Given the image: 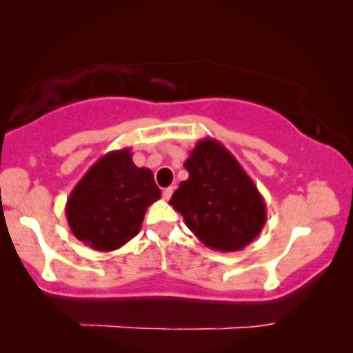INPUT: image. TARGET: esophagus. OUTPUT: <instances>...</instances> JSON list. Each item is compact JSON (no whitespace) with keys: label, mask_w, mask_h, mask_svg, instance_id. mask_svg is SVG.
Returning <instances> with one entry per match:
<instances>
[{"label":"esophagus","mask_w":353,"mask_h":353,"mask_svg":"<svg viewBox=\"0 0 353 353\" xmlns=\"http://www.w3.org/2000/svg\"><path fill=\"white\" fill-rule=\"evenodd\" d=\"M173 191H175V188H173V186H170V188H165V190H163V192H162L163 199H165V201L170 199L172 194H173Z\"/></svg>","instance_id":"esophagus-1"}]
</instances>
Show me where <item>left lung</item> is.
Segmentation results:
<instances>
[{
  "label": "left lung",
  "mask_w": 353,
  "mask_h": 353,
  "mask_svg": "<svg viewBox=\"0 0 353 353\" xmlns=\"http://www.w3.org/2000/svg\"><path fill=\"white\" fill-rule=\"evenodd\" d=\"M190 173L170 205L201 243L236 252L252 243L267 221V205L241 163L220 141L204 138L185 161Z\"/></svg>",
  "instance_id": "left-lung-1"
}]
</instances>
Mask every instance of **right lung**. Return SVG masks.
<instances>
[{"label":"right lung","mask_w":353,"mask_h":353,"mask_svg":"<svg viewBox=\"0 0 353 353\" xmlns=\"http://www.w3.org/2000/svg\"><path fill=\"white\" fill-rule=\"evenodd\" d=\"M130 148L98 159L67 197L69 228L101 252L122 248L141 228L148 207L161 197L149 168L137 167Z\"/></svg>","instance_id":"right-lung-1"}]
</instances>
